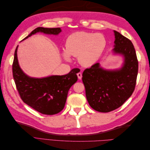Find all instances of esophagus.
<instances>
[{"label": "esophagus", "mask_w": 150, "mask_h": 150, "mask_svg": "<svg viewBox=\"0 0 150 150\" xmlns=\"http://www.w3.org/2000/svg\"><path fill=\"white\" fill-rule=\"evenodd\" d=\"M77 76H78V78L79 79H81V78H82V74H81V72H78V73L77 74Z\"/></svg>", "instance_id": "obj_1"}]
</instances>
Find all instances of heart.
<instances>
[{"label": "heart", "instance_id": "1", "mask_svg": "<svg viewBox=\"0 0 150 150\" xmlns=\"http://www.w3.org/2000/svg\"><path fill=\"white\" fill-rule=\"evenodd\" d=\"M106 46V40L99 33L93 34L80 31L71 34L67 37L62 56L70 60V56L78 57L80 64L84 67L94 64L101 56Z\"/></svg>", "mask_w": 150, "mask_h": 150}]
</instances>
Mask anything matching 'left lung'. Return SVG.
Returning a JSON list of instances; mask_svg holds the SVG:
<instances>
[{
    "instance_id": "obj_1",
    "label": "left lung",
    "mask_w": 150,
    "mask_h": 150,
    "mask_svg": "<svg viewBox=\"0 0 150 150\" xmlns=\"http://www.w3.org/2000/svg\"><path fill=\"white\" fill-rule=\"evenodd\" d=\"M115 54L125 57L120 69L109 71L96 63L86 69L83 82L88 103L99 112H108L120 108L132 95L138 72V61L135 49L131 40L114 30Z\"/></svg>"
}]
</instances>
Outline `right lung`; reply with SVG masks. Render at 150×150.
Wrapping results in <instances>:
<instances>
[{
    "mask_svg": "<svg viewBox=\"0 0 150 150\" xmlns=\"http://www.w3.org/2000/svg\"><path fill=\"white\" fill-rule=\"evenodd\" d=\"M57 35L61 32L59 28H38L23 40L35 33ZM18 47V46H17ZM16 49L12 64V73L16 88L20 97L25 104L44 115H53L61 112L64 108L69 89L77 81L78 70L72 69L62 76H51L44 78H33L24 73L19 67Z\"/></svg>",
    "mask_w": 150,
    "mask_h": 150,
    "instance_id": "add662e5",
    "label": "right lung"
}]
</instances>
